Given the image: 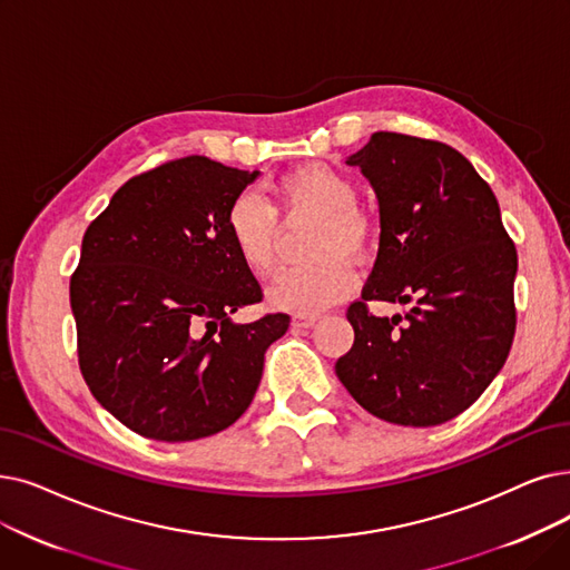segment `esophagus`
<instances>
[{"mask_svg":"<svg viewBox=\"0 0 570 570\" xmlns=\"http://www.w3.org/2000/svg\"><path fill=\"white\" fill-rule=\"evenodd\" d=\"M316 321H318V316H303V314H298V316H293V321H291V326L295 328V331H305V328H312V326H316Z\"/></svg>","mask_w":570,"mask_h":570,"instance_id":"obj_1","label":"esophagus"}]
</instances>
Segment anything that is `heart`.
<instances>
[{
    "mask_svg": "<svg viewBox=\"0 0 570 570\" xmlns=\"http://www.w3.org/2000/svg\"><path fill=\"white\" fill-rule=\"evenodd\" d=\"M284 218H314L307 263L286 267L267 288L269 307L312 316L344 301L356 286L352 258L363 261L375 237V224L356 205V186L340 169L312 163L295 167L275 184ZM226 233L239 263L267 277L277 263L279 216L256 193H239L226 212Z\"/></svg>",
    "mask_w": 570,
    "mask_h": 570,
    "instance_id": "b5f03b06",
    "label": "heart"
}]
</instances>
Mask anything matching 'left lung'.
<instances>
[{
    "label": "left lung",
    "instance_id": "1",
    "mask_svg": "<svg viewBox=\"0 0 570 570\" xmlns=\"http://www.w3.org/2000/svg\"><path fill=\"white\" fill-rule=\"evenodd\" d=\"M346 165L377 195L380 252L363 301L346 309L354 346L335 373L389 424H444L501 373L514 337L517 252L499 200L442 141L375 132ZM367 299L413 307L373 317Z\"/></svg>",
    "mask_w": 570,
    "mask_h": 570
}]
</instances>
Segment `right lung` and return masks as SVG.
Wrapping results in <instances>:
<instances>
[{"label": "right lung", "instance_id": "right-lung-1", "mask_svg": "<svg viewBox=\"0 0 570 570\" xmlns=\"http://www.w3.org/2000/svg\"><path fill=\"white\" fill-rule=\"evenodd\" d=\"M261 171L205 156L122 184L88 226L69 284L79 365L130 431L186 442L233 426L252 405L286 314L235 324L263 293L228 239L226 212Z\"/></svg>", "mask_w": 570, "mask_h": 570}]
</instances>
